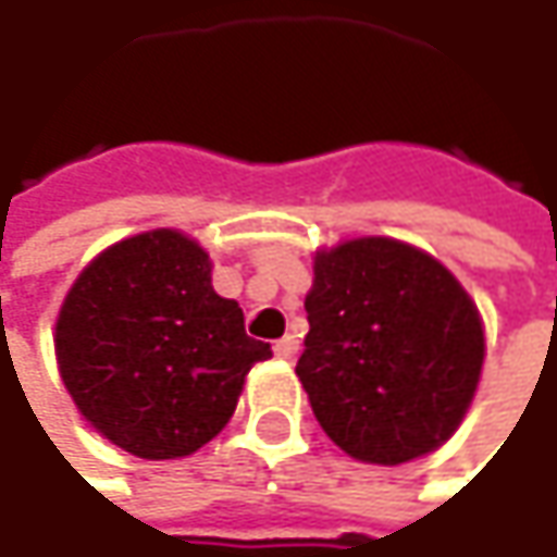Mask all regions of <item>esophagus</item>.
Instances as JSON below:
<instances>
[{
	"instance_id": "esophagus-1",
	"label": "esophagus",
	"mask_w": 557,
	"mask_h": 557,
	"mask_svg": "<svg viewBox=\"0 0 557 557\" xmlns=\"http://www.w3.org/2000/svg\"><path fill=\"white\" fill-rule=\"evenodd\" d=\"M275 355H278V358H285V361H295V358H298V355H300L298 336L278 338V342H275Z\"/></svg>"
}]
</instances>
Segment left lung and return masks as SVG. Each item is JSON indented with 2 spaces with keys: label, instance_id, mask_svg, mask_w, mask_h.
Returning a JSON list of instances; mask_svg holds the SVG:
<instances>
[{
  "label": "left lung",
  "instance_id": "1",
  "mask_svg": "<svg viewBox=\"0 0 557 557\" xmlns=\"http://www.w3.org/2000/svg\"><path fill=\"white\" fill-rule=\"evenodd\" d=\"M298 377L320 428L355 459L399 466L437 450L479 386L475 304L434 257L389 237L317 253Z\"/></svg>",
  "mask_w": 557,
  "mask_h": 557
}]
</instances>
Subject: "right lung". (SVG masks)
Here are the masks:
<instances>
[{"label": "right lung", "mask_w": 557, "mask_h": 557, "mask_svg": "<svg viewBox=\"0 0 557 557\" xmlns=\"http://www.w3.org/2000/svg\"><path fill=\"white\" fill-rule=\"evenodd\" d=\"M272 358L237 300L215 295L206 250L148 231L103 250L57 320V361L78 412L141 459H177L234 416L247 371Z\"/></svg>", "instance_id": "obj_1"}]
</instances>
